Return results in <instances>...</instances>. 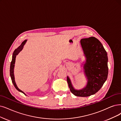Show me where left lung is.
<instances>
[{
	"label": "left lung",
	"instance_id": "left-lung-1",
	"mask_svg": "<svg viewBox=\"0 0 121 121\" xmlns=\"http://www.w3.org/2000/svg\"><path fill=\"white\" fill-rule=\"evenodd\" d=\"M80 44L86 57L83 69L87 83L83 89L76 90L68 76L67 81L72 94L79 97H87L97 92L107 80L108 59L102 44L96 38L82 39Z\"/></svg>",
	"mask_w": 121,
	"mask_h": 121
}]
</instances>
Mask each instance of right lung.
I'll return each mask as SVG.
<instances>
[{
  "label": "right lung",
  "mask_w": 121,
  "mask_h": 121,
  "mask_svg": "<svg viewBox=\"0 0 121 121\" xmlns=\"http://www.w3.org/2000/svg\"><path fill=\"white\" fill-rule=\"evenodd\" d=\"M26 41H27V40H25L24 41H23L21 45L20 46H19L17 49H16L15 51H14L13 54V56H12V61L11 62V64H10V77H11V80H12V83H13L14 87H15V88L17 90L23 93L24 94H25V95H26L25 94V93H24V92H23L22 90H21L20 89H19L17 87V86L16 85V84L15 81V78H14V64H15V59H16V56L22 51L24 45L25 44Z\"/></svg>",
  "instance_id": "obj_1"
}]
</instances>
